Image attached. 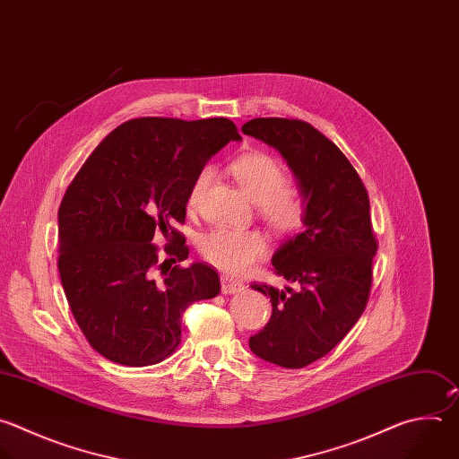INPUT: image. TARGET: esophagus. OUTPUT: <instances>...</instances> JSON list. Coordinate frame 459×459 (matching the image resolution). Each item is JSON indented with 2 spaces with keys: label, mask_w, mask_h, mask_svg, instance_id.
<instances>
[{
  "label": "esophagus",
  "mask_w": 459,
  "mask_h": 459,
  "mask_svg": "<svg viewBox=\"0 0 459 459\" xmlns=\"http://www.w3.org/2000/svg\"><path fill=\"white\" fill-rule=\"evenodd\" d=\"M245 288V284L230 275H221V291L223 293H236L241 291Z\"/></svg>",
  "instance_id": "1"
}]
</instances>
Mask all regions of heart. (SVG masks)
I'll return each instance as SVG.
<instances>
[{"label":"heart","mask_w":459,"mask_h":459,"mask_svg":"<svg viewBox=\"0 0 459 459\" xmlns=\"http://www.w3.org/2000/svg\"><path fill=\"white\" fill-rule=\"evenodd\" d=\"M234 178L245 195L257 204L263 220L279 234H291L307 220V200L302 193L284 184L282 166L266 152H247L230 166ZM211 178L209 169H202L193 180L187 204L195 209ZM266 238L257 230L212 229L200 239V252L216 268L227 273H243L266 254Z\"/></svg>","instance_id":"b5f03b06"}]
</instances>
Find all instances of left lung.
Returning a JSON list of instances; mask_svg holds the SVG:
<instances>
[{
    "label": "left lung",
    "mask_w": 459,
    "mask_h": 459,
    "mask_svg": "<svg viewBox=\"0 0 459 459\" xmlns=\"http://www.w3.org/2000/svg\"><path fill=\"white\" fill-rule=\"evenodd\" d=\"M241 131L281 152L307 200L304 230L272 257L295 288L252 284L270 297L272 317L248 341L259 359L299 369L330 353L366 310L378 248L369 196L344 152L312 124L270 117Z\"/></svg>",
    "instance_id": "left-lung-1"
}]
</instances>
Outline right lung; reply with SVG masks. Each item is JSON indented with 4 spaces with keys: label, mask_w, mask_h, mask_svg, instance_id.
<instances>
[{
    "label": "right lung",
    "mask_w": 459,
    "mask_h": 459,
    "mask_svg": "<svg viewBox=\"0 0 459 459\" xmlns=\"http://www.w3.org/2000/svg\"><path fill=\"white\" fill-rule=\"evenodd\" d=\"M230 140L232 120L133 118L88 157L59 207L57 268L70 310L90 346L142 368L182 341L189 304L220 293L212 266L193 263L184 234L187 195L207 160ZM169 243L160 251L152 238Z\"/></svg>",
    "instance_id": "right-lung-1"
}]
</instances>
